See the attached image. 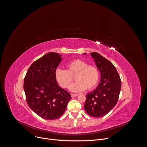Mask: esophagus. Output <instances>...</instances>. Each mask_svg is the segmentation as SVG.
<instances>
[{
  "label": "esophagus",
  "mask_w": 147,
  "mask_h": 147,
  "mask_svg": "<svg viewBox=\"0 0 147 147\" xmlns=\"http://www.w3.org/2000/svg\"><path fill=\"white\" fill-rule=\"evenodd\" d=\"M77 96H78V94H71V96H72V97H76Z\"/></svg>",
  "instance_id": "34e87169"
}]
</instances>
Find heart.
Returning <instances> with one entry per match:
<instances>
[{"label":"heart","mask_w":147,"mask_h":147,"mask_svg":"<svg viewBox=\"0 0 147 147\" xmlns=\"http://www.w3.org/2000/svg\"><path fill=\"white\" fill-rule=\"evenodd\" d=\"M55 79L63 88H67L75 77V81L71 84L69 90L74 92H82L87 88L91 90L95 88L99 80L100 73L97 67L88 65L86 62L75 59L67 65V69H57Z\"/></svg>","instance_id":"obj_1"}]
</instances>
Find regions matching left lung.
<instances>
[{"mask_svg": "<svg viewBox=\"0 0 147 147\" xmlns=\"http://www.w3.org/2000/svg\"><path fill=\"white\" fill-rule=\"evenodd\" d=\"M90 54L101 77L97 87L87 94L84 108L90 116L99 118L107 114L117 104L121 82L116 68L110 61L97 53Z\"/></svg>", "mask_w": 147, "mask_h": 147, "instance_id": "obj_1", "label": "left lung"}]
</instances>
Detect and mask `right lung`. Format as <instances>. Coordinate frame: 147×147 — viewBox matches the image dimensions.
<instances>
[{
    "instance_id": "obj_1",
    "label": "right lung",
    "mask_w": 147,
    "mask_h": 147,
    "mask_svg": "<svg viewBox=\"0 0 147 147\" xmlns=\"http://www.w3.org/2000/svg\"><path fill=\"white\" fill-rule=\"evenodd\" d=\"M62 55L48 53L36 60L29 68L24 80V90L29 107L39 117L53 120L63 115L71 96L61 88L55 72Z\"/></svg>"
}]
</instances>
